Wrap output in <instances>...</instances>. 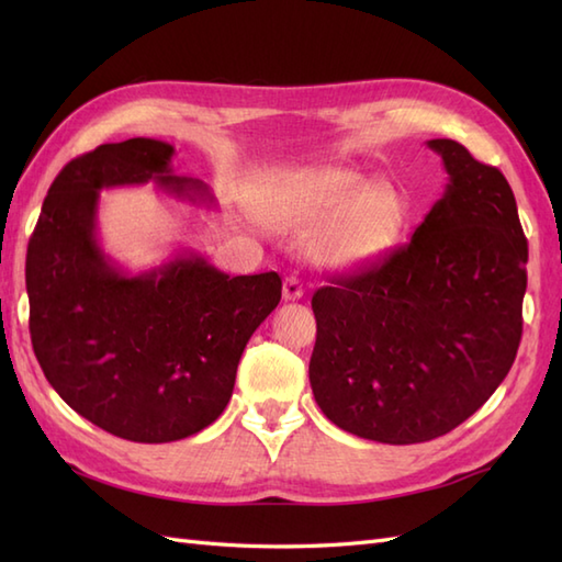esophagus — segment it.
<instances>
[{
	"mask_svg": "<svg viewBox=\"0 0 562 562\" xmlns=\"http://www.w3.org/2000/svg\"><path fill=\"white\" fill-rule=\"evenodd\" d=\"M282 296H284V302L302 300V296H304V284L296 280V278H284V282H282Z\"/></svg>",
	"mask_w": 562,
	"mask_h": 562,
	"instance_id": "esophagus-1",
	"label": "esophagus"
}]
</instances>
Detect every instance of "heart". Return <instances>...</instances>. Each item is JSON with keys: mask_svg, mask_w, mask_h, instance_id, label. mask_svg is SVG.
Wrapping results in <instances>:
<instances>
[{"mask_svg": "<svg viewBox=\"0 0 562 562\" xmlns=\"http://www.w3.org/2000/svg\"><path fill=\"white\" fill-rule=\"evenodd\" d=\"M260 217L272 226L306 232L308 256L321 268L355 270L386 256L398 241L405 200L389 181H364L342 166L292 171L260 198Z\"/></svg>", "mask_w": 562, "mask_h": 562, "instance_id": "heart-1", "label": "heart"}]
</instances>
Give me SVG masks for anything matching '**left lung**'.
Segmentation results:
<instances>
[{
  "label": "left lung",
  "instance_id": "left-lung-1",
  "mask_svg": "<svg viewBox=\"0 0 562 562\" xmlns=\"http://www.w3.org/2000/svg\"><path fill=\"white\" fill-rule=\"evenodd\" d=\"M427 147L449 183L411 241L312 300L318 408L381 445L459 427L503 384L521 340L529 246L515 193L459 142Z\"/></svg>",
  "mask_w": 562,
  "mask_h": 562
}]
</instances>
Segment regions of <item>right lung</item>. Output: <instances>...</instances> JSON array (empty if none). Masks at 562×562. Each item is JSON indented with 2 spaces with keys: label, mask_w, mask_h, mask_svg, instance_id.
Instances as JSON below:
<instances>
[{
  "label": "right lung",
  "mask_w": 562,
  "mask_h": 562,
  "mask_svg": "<svg viewBox=\"0 0 562 562\" xmlns=\"http://www.w3.org/2000/svg\"><path fill=\"white\" fill-rule=\"evenodd\" d=\"M169 142L101 145L57 173L29 241L31 342L71 411L145 445L186 439L232 398L236 367L256 328L280 304L278 272L229 274L181 250L159 268L127 272L105 254L101 190L154 183L183 200H212L198 178L176 176Z\"/></svg>",
  "instance_id": "1"
}]
</instances>
